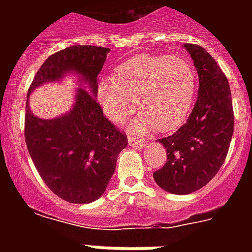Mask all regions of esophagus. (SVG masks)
Wrapping results in <instances>:
<instances>
[{
  "instance_id": "34e87169",
  "label": "esophagus",
  "mask_w": 252,
  "mask_h": 252,
  "mask_svg": "<svg viewBox=\"0 0 252 252\" xmlns=\"http://www.w3.org/2000/svg\"><path fill=\"white\" fill-rule=\"evenodd\" d=\"M128 144L129 146H133V148H144L146 145L145 140H142L140 137H134V136H128Z\"/></svg>"
}]
</instances>
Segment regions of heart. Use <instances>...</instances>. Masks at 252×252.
Returning <instances> with one entry per match:
<instances>
[{
    "mask_svg": "<svg viewBox=\"0 0 252 252\" xmlns=\"http://www.w3.org/2000/svg\"><path fill=\"white\" fill-rule=\"evenodd\" d=\"M196 78L191 64L182 57L141 55L116 69V78L103 77L98 99L103 112L114 123L124 122L137 106L142 112L130 128L162 132L178 128L186 120L195 96Z\"/></svg>",
    "mask_w": 252,
    "mask_h": 252,
    "instance_id": "obj_1",
    "label": "heart"
}]
</instances>
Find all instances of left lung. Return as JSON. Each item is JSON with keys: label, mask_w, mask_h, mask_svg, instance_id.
I'll list each match as a JSON object with an SVG mask.
<instances>
[{"label": "left lung", "mask_w": 252, "mask_h": 252, "mask_svg": "<svg viewBox=\"0 0 252 252\" xmlns=\"http://www.w3.org/2000/svg\"><path fill=\"white\" fill-rule=\"evenodd\" d=\"M199 76L195 107L175 133L159 138L165 166L154 172L156 183L175 195H187L209 183L222 166L234 132L230 86L215 59L197 44H184Z\"/></svg>", "instance_id": "1"}]
</instances>
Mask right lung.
<instances>
[{"instance_id":"obj_1","label":"right lung","mask_w":252,"mask_h":252,"mask_svg":"<svg viewBox=\"0 0 252 252\" xmlns=\"http://www.w3.org/2000/svg\"><path fill=\"white\" fill-rule=\"evenodd\" d=\"M110 48L72 45L53 53L33 77L26 103L25 138L39 175L65 201L89 204L104 193L116 168L126 134L104 118L96 100L98 76ZM69 72L80 78L73 107L53 119L35 117L29 94L41 84L58 82Z\"/></svg>"}]
</instances>
